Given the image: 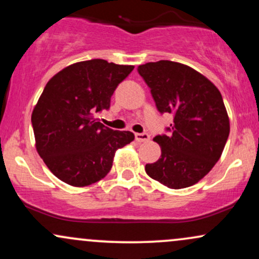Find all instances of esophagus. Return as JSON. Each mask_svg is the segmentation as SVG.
<instances>
[{
  "mask_svg": "<svg viewBox=\"0 0 259 259\" xmlns=\"http://www.w3.org/2000/svg\"><path fill=\"white\" fill-rule=\"evenodd\" d=\"M135 140L138 142H145L150 140V135L147 133H138L135 134Z\"/></svg>",
  "mask_w": 259,
  "mask_h": 259,
  "instance_id": "1",
  "label": "esophagus"
}]
</instances>
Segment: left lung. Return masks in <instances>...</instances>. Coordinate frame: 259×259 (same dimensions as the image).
<instances>
[{"instance_id":"left-lung-1","label":"left lung","mask_w":259,"mask_h":259,"mask_svg":"<svg viewBox=\"0 0 259 259\" xmlns=\"http://www.w3.org/2000/svg\"><path fill=\"white\" fill-rule=\"evenodd\" d=\"M160 114L174 119L157 135L162 154L145 170L170 189H184L208 174L224 150L230 132L224 101L212 82L185 64L158 61L139 65Z\"/></svg>"}]
</instances>
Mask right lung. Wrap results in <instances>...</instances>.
<instances>
[{"instance_id":"obj_1","label":"right lung","mask_w":259,"mask_h":259,"mask_svg":"<svg viewBox=\"0 0 259 259\" xmlns=\"http://www.w3.org/2000/svg\"><path fill=\"white\" fill-rule=\"evenodd\" d=\"M133 69L91 59L64 68L45 86L31 124L37 152L59 180L78 187L101 180L111 170L115 151L135 138L95 118L108 111L113 92Z\"/></svg>"}]
</instances>
